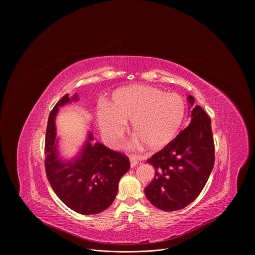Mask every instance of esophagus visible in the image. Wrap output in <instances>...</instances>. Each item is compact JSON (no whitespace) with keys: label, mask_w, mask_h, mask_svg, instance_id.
I'll return each instance as SVG.
<instances>
[{"label":"esophagus","mask_w":255,"mask_h":255,"mask_svg":"<svg viewBox=\"0 0 255 255\" xmlns=\"http://www.w3.org/2000/svg\"><path fill=\"white\" fill-rule=\"evenodd\" d=\"M130 165L131 167H134L138 164V160H139V156L137 155H130Z\"/></svg>","instance_id":"esophagus-1"}]
</instances>
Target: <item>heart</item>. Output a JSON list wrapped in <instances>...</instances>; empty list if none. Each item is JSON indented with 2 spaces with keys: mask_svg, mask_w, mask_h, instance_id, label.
<instances>
[{
  "mask_svg": "<svg viewBox=\"0 0 255 255\" xmlns=\"http://www.w3.org/2000/svg\"><path fill=\"white\" fill-rule=\"evenodd\" d=\"M185 100L175 93L150 86H131L116 91L111 105L102 104L97 118L104 139L113 147L122 140L127 121L137 137L149 148L169 143L183 124Z\"/></svg>",
  "mask_w": 255,
  "mask_h": 255,
  "instance_id": "heart-1",
  "label": "heart"
}]
</instances>
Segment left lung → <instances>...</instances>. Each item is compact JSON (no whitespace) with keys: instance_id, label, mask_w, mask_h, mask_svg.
Listing matches in <instances>:
<instances>
[{"instance_id":"obj_1","label":"left lung","mask_w":255,"mask_h":255,"mask_svg":"<svg viewBox=\"0 0 255 255\" xmlns=\"http://www.w3.org/2000/svg\"><path fill=\"white\" fill-rule=\"evenodd\" d=\"M193 107L195 99L188 97ZM190 125L147 162L155 176L145 188V196L156 208L176 211L190 205L200 195L215 162L211 119L197 105L191 112Z\"/></svg>"}]
</instances>
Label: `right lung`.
I'll return each instance as SVG.
<instances>
[{
	"instance_id": "add662e5",
	"label": "right lung",
	"mask_w": 255,
	"mask_h": 255,
	"mask_svg": "<svg viewBox=\"0 0 255 255\" xmlns=\"http://www.w3.org/2000/svg\"><path fill=\"white\" fill-rule=\"evenodd\" d=\"M78 101L77 94L64 95L48 117L45 135V170L49 184L69 209L84 215L98 214L114 202L120 178L129 170V158L106 147L100 142L92 143L89 133L81 154L72 161H63L57 153L55 117L58 107Z\"/></svg>"
}]
</instances>
